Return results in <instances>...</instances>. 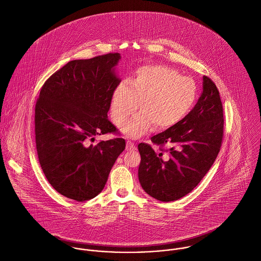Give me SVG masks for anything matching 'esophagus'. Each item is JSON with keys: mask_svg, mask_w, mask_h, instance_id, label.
<instances>
[{"mask_svg": "<svg viewBox=\"0 0 261 261\" xmlns=\"http://www.w3.org/2000/svg\"><path fill=\"white\" fill-rule=\"evenodd\" d=\"M126 149L129 150V151H133V150L136 149V146H135V144L131 140H127V142H126Z\"/></svg>", "mask_w": 261, "mask_h": 261, "instance_id": "1", "label": "esophagus"}]
</instances>
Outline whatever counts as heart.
I'll return each mask as SVG.
<instances>
[{
    "label": "heart",
    "instance_id": "heart-1",
    "mask_svg": "<svg viewBox=\"0 0 261 261\" xmlns=\"http://www.w3.org/2000/svg\"><path fill=\"white\" fill-rule=\"evenodd\" d=\"M197 98V86L177 71L160 65L140 67L129 84L120 83L113 92L111 117L120 126L137 109L122 130L132 138L155 130L168 129L179 123L192 109Z\"/></svg>",
    "mask_w": 261,
    "mask_h": 261
}]
</instances>
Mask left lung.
I'll list each match as a JSON object with an SVG mask.
<instances>
[{
	"label": "left lung",
	"instance_id": "obj_1",
	"mask_svg": "<svg viewBox=\"0 0 261 261\" xmlns=\"http://www.w3.org/2000/svg\"><path fill=\"white\" fill-rule=\"evenodd\" d=\"M224 138V109L215 82L203 76V91L179 123L150 138L160 146L139 143V182L151 197L174 201L190 193L214 165ZM166 144L170 149L165 150ZM167 152V155L163 152Z\"/></svg>",
	"mask_w": 261,
	"mask_h": 261
}]
</instances>
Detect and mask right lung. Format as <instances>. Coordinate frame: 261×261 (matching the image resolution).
Segmentation results:
<instances>
[{
    "label": "right lung",
    "instance_id": "add662e5",
    "mask_svg": "<svg viewBox=\"0 0 261 261\" xmlns=\"http://www.w3.org/2000/svg\"><path fill=\"white\" fill-rule=\"evenodd\" d=\"M121 56L109 53L74 60L42 85L35 103L37 156L45 178L63 196L82 202L103 189L125 139L89 143L118 129L109 121L112 95L120 80L113 68Z\"/></svg>",
    "mask_w": 261,
    "mask_h": 261
}]
</instances>
